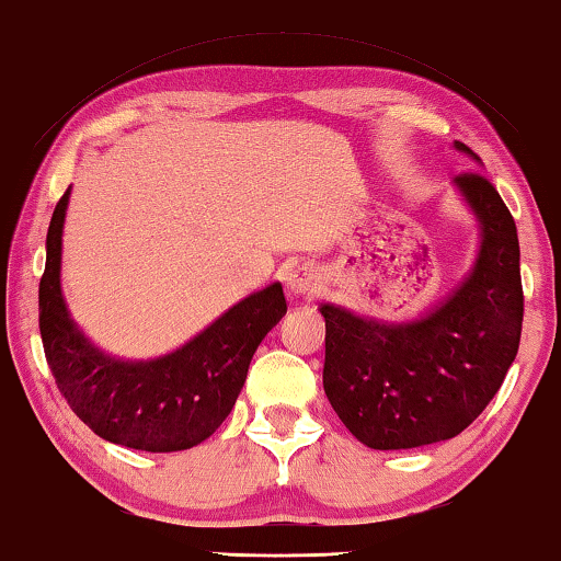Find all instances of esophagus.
Listing matches in <instances>:
<instances>
[{"mask_svg":"<svg viewBox=\"0 0 561 561\" xmlns=\"http://www.w3.org/2000/svg\"><path fill=\"white\" fill-rule=\"evenodd\" d=\"M320 290V278L316 271L296 268L286 273V293L290 298H310Z\"/></svg>","mask_w":561,"mask_h":561,"instance_id":"esophagus-1","label":"esophagus"}]
</instances>
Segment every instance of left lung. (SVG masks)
Here are the masks:
<instances>
[{"label": "left lung", "instance_id": "left-lung-1", "mask_svg": "<svg viewBox=\"0 0 561 561\" xmlns=\"http://www.w3.org/2000/svg\"><path fill=\"white\" fill-rule=\"evenodd\" d=\"M455 151L480 163L465 144ZM453 186L480 228L472 268L412 320L357 316L323 302V388L343 425L373 449L425 447L457 437L500 390L522 335L519 241L514 218L482 173Z\"/></svg>", "mask_w": 561, "mask_h": 561}]
</instances>
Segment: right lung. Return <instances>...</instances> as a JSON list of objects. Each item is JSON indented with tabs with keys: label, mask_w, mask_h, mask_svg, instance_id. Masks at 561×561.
Returning a JSON list of instances; mask_svg holds the SVG:
<instances>
[{
	"label": "right lung",
	"mask_w": 561,
	"mask_h": 561,
	"mask_svg": "<svg viewBox=\"0 0 561 561\" xmlns=\"http://www.w3.org/2000/svg\"><path fill=\"white\" fill-rule=\"evenodd\" d=\"M71 186L54 208L39 283V330L57 388L84 425L144 453L196 447L233 410L253 353L286 316L278 280L251 293L167 355L126 360L101 351L77 325L61 293V236Z\"/></svg>",
	"instance_id": "1"
}]
</instances>
